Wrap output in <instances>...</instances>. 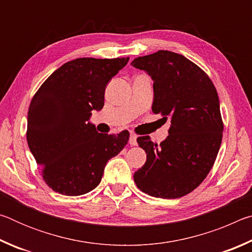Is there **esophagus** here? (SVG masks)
Segmentation results:
<instances>
[{"label": "esophagus", "mask_w": 252, "mask_h": 252, "mask_svg": "<svg viewBox=\"0 0 252 252\" xmlns=\"http://www.w3.org/2000/svg\"><path fill=\"white\" fill-rule=\"evenodd\" d=\"M129 143L131 144V146H136V144H138V142H136V134H134V133L130 134Z\"/></svg>", "instance_id": "obj_1"}]
</instances>
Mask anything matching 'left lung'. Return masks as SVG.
I'll return each mask as SVG.
<instances>
[{"mask_svg":"<svg viewBox=\"0 0 252 252\" xmlns=\"http://www.w3.org/2000/svg\"><path fill=\"white\" fill-rule=\"evenodd\" d=\"M131 64L151 75L153 113L171 118L160 146L149 135L136 139L147 161L134 172V182L151 197H183L206 179L219 152L223 122L218 93L206 72L181 54L160 50Z\"/></svg>","mask_w":252,"mask_h":252,"instance_id":"8db88e82","label":"left lung"}]
</instances>
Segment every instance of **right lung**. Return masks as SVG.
<instances>
[{
	"mask_svg": "<svg viewBox=\"0 0 252 252\" xmlns=\"http://www.w3.org/2000/svg\"><path fill=\"white\" fill-rule=\"evenodd\" d=\"M129 58H80L55 70L29 106L27 140L44 182L63 195L90 192L101 182L104 167L129 141L96 132L89 122L104 105L105 87Z\"/></svg>",
	"mask_w": 252,
	"mask_h": 252,
	"instance_id": "1",
	"label": "right lung"
}]
</instances>
